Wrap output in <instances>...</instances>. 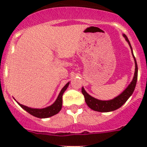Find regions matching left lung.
Segmentation results:
<instances>
[{
    "label": "left lung",
    "mask_w": 147,
    "mask_h": 147,
    "mask_svg": "<svg viewBox=\"0 0 147 147\" xmlns=\"http://www.w3.org/2000/svg\"><path fill=\"white\" fill-rule=\"evenodd\" d=\"M123 36L125 38L126 40L129 43L130 46V48L131 50V53L133 55V57H134V62H135V72H134V76L133 78L132 81L130 83L129 85L126 88V90L123 92L122 93L119 94V96L116 97L115 98L112 99L111 100H107V101H103V100H99L97 99L94 98L90 94H87L84 89L82 88V92L84 97V100H85L86 103L88 105L90 109H93L94 111L100 112H112V111H115L116 109H119L127 101L130 96L133 94L134 90L135 89L136 84H137V75H138V67L137 64V61H136L135 57L134 56L132 52V47H131V44H130L129 40H128L127 37L125 35H123Z\"/></svg>",
    "instance_id": "obj_1"
}]
</instances>
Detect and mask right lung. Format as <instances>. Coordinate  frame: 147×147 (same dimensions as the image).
Returning <instances> with one entry per match:
<instances>
[{
    "instance_id": "obj_1",
    "label": "right lung",
    "mask_w": 147,
    "mask_h": 147,
    "mask_svg": "<svg viewBox=\"0 0 147 147\" xmlns=\"http://www.w3.org/2000/svg\"><path fill=\"white\" fill-rule=\"evenodd\" d=\"M69 83L67 82L64 86L62 90L60 91V94H59L58 97H57V100L55 102L50 106L47 107L43 108V109H33V108L28 107L25 106V105H21L19 102H18L19 105L23 108V109L28 112V113L32 115V116L36 117L38 118H47L53 116V115H56L62 109V105H63V94L64 92L67 90Z\"/></svg>"
}]
</instances>
